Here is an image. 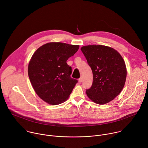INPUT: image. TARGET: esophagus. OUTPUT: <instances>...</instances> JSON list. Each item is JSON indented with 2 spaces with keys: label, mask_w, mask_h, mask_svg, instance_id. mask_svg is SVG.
<instances>
[{
  "label": "esophagus",
  "mask_w": 148,
  "mask_h": 148,
  "mask_svg": "<svg viewBox=\"0 0 148 148\" xmlns=\"http://www.w3.org/2000/svg\"><path fill=\"white\" fill-rule=\"evenodd\" d=\"M78 81H79V82H81L83 81V77H81L79 78Z\"/></svg>",
  "instance_id": "1"
}]
</instances>
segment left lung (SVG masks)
<instances>
[{
	"label": "left lung",
	"mask_w": 148,
	"mask_h": 148,
	"mask_svg": "<svg viewBox=\"0 0 148 148\" xmlns=\"http://www.w3.org/2000/svg\"><path fill=\"white\" fill-rule=\"evenodd\" d=\"M81 50L93 74L92 86L86 90L94 102L105 104L122 90L126 78V68L121 54L115 49L102 45L83 46Z\"/></svg>",
	"instance_id": "obj_1"
}]
</instances>
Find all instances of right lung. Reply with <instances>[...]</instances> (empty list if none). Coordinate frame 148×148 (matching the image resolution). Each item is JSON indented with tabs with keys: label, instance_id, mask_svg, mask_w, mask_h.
Masks as SVG:
<instances>
[{
	"label": "right lung",
	"instance_id": "right-lung-1",
	"mask_svg": "<svg viewBox=\"0 0 148 148\" xmlns=\"http://www.w3.org/2000/svg\"><path fill=\"white\" fill-rule=\"evenodd\" d=\"M78 45L51 42L39 47L28 66V75L36 93L44 101L57 105L69 97L78 81L72 78L67 61Z\"/></svg>",
	"mask_w": 148,
	"mask_h": 148
}]
</instances>
